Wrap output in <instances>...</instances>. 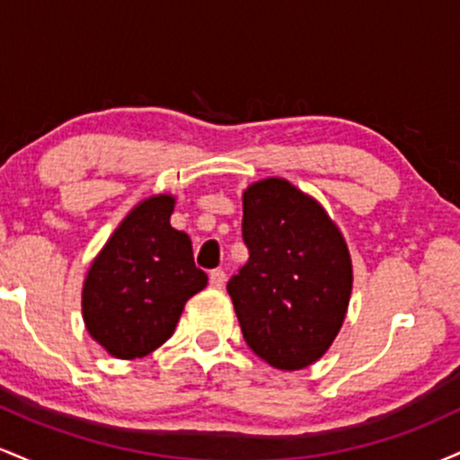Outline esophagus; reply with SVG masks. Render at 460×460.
<instances>
[{
  "mask_svg": "<svg viewBox=\"0 0 460 460\" xmlns=\"http://www.w3.org/2000/svg\"><path fill=\"white\" fill-rule=\"evenodd\" d=\"M225 283H226V274H225V270H212V274H209V285H212V288H216V289H223L225 288Z\"/></svg>",
  "mask_w": 460,
  "mask_h": 460,
  "instance_id": "1",
  "label": "esophagus"
}]
</instances>
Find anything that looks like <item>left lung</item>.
Instances as JSON below:
<instances>
[{"mask_svg": "<svg viewBox=\"0 0 460 460\" xmlns=\"http://www.w3.org/2000/svg\"><path fill=\"white\" fill-rule=\"evenodd\" d=\"M248 261L226 283L248 348L277 369H303L329 350L352 292L346 240L324 208L288 179L246 188Z\"/></svg>", "mask_w": 460, "mask_h": 460, "instance_id": "left-lung-1", "label": "left lung"}]
</instances>
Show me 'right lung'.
<instances>
[{"instance_id":"add662e5","label":"right lung","mask_w":460,"mask_h":460,"mask_svg":"<svg viewBox=\"0 0 460 460\" xmlns=\"http://www.w3.org/2000/svg\"><path fill=\"white\" fill-rule=\"evenodd\" d=\"M175 199H145L116 226L86 274L84 324L116 358H138L175 331L188 298L208 285L188 234L171 226Z\"/></svg>"}]
</instances>
